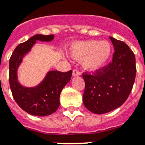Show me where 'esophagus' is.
Here are the masks:
<instances>
[{
    "instance_id": "1",
    "label": "esophagus",
    "mask_w": 145,
    "mask_h": 145,
    "mask_svg": "<svg viewBox=\"0 0 145 145\" xmlns=\"http://www.w3.org/2000/svg\"><path fill=\"white\" fill-rule=\"evenodd\" d=\"M73 76H76L80 75V72L78 70H76V69H74V70L73 71V74H72Z\"/></svg>"
}]
</instances>
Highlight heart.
I'll return each instance as SVG.
<instances>
[{
	"label": "heart",
	"instance_id": "heart-1",
	"mask_svg": "<svg viewBox=\"0 0 145 145\" xmlns=\"http://www.w3.org/2000/svg\"><path fill=\"white\" fill-rule=\"evenodd\" d=\"M111 52V46L106 40L80 41L73 43L70 48L73 57L82 59V66L90 71L103 68L110 59Z\"/></svg>",
	"mask_w": 145,
	"mask_h": 145
}]
</instances>
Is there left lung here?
<instances>
[{
    "mask_svg": "<svg viewBox=\"0 0 145 145\" xmlns=\"http://www.w3.org/2000/svg\"><path fill=\"white\" fill-rule=\"evenodd\" d=\"M110 39L115 50L112 61L92 74H82L86 83L83 103L93 114H105L121 106L130 95L136 78L134 53L123 41Z\"/></svg>",
    "mask_w": 145,
    "mask_h": 145,
    "instance_id": "1",
    "label": "left lung"
}]
</instances>
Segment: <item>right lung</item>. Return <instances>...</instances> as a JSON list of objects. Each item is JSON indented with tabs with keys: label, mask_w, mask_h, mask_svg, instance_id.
<instances>
[{
	"label": "right lung",
	"mask_w": 145,
	"mask_h": 145,
	"mask_svg": "<svg viewBox=\"0 0 145 145\" xmlns=\"http://www.w3.org/2000/svg\"><path fill=\"white\" fill-rule=\"evenodd\" d=\"M54 37V35H35L18 45L9 59L8 79L13 98L24 111L34 116H48L57 110L59 95L63 88L70 81L72 71L67 72L52 71L37 86L25 88L18 82L17 70L24 56L31 50L36 41L49 42Z\"/></svg>",
	"instance_id": "1"
}]
</instances>
